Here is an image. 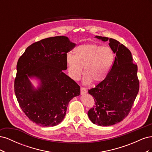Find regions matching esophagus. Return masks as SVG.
I'll list each match as a JSON object with an SVG mask.
<instances>
[{
	"instance_id": "1",
	"label": "esophagus",
	"mask_w": 152,
	"mask_h": 152,
	"mask_svg": "<svg viewBox=\"0 0 152 152\" xmlns=\"http://www.w3.org/2000/svg\"><path fill=\"white\" fill-rule=\"evenodd\" d=\"M86 93H87L86 88H85V87H80V93H81V94H85Z\"/></svg>"
}]
</instances>
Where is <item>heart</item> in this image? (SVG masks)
<instances>
[{"instance_id":"heart-1","label":"heart","mask_w":152,"mask_h":152,"mask_svg":"<svg viewBox=\"0 0 152 152\" xmlns=\"http://www.w3.org/2000/svg\"><path fill=\"white\" fill-rule=\"evenodd\" d=\"M114 54L111 48L96 44H82L74 49V54L68 53L66 63L69 75L78 80L84 67L83 82L88 84H98L107 77L113 63Z\"/></svg>"}]
</instances>
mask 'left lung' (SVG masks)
I'll return each instance as SVG.
<instances>
[{
    "label": "left lung",
    "mask_w": 152,
    "mask_h": 152,
    "mask_svg": "<svg viewBox=\"0 0 152 152\" xmlns=\"http://www.w3.org/2000/svg\"><path fill=\"white\" fill-rule=\"evenodd\" d=\"M109 45L116 54L107 77L88 93L94 98L95 105L87 115L91 121L100 126H112L123 121L130 112L140 89L137 66L132 54L117 40L96 36Z\"/></svg>",
    "instance_id": "8db88e82"
}]
</instances>
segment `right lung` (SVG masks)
<instances>
[{
	"instance_id": "1",
	"label": "right lung",
	"mask_w": 152,
	"mask_h": 152,
	"mask_svg": "<svg viewBox=\"0 0 152 152\" xmlns=\"http://www.w3.org/2000/svg\"><path fill=\"white\" fill-rule=\"evenodd\" d=\"M75 46L67 37H53L32 44L18 59L15 93L23 112L33 122L43 127L58 125L70 101L80 95V86L63 72L67 53ZM31 77L39 81L37 89Z\"/></svg>"
}]
</instances>
